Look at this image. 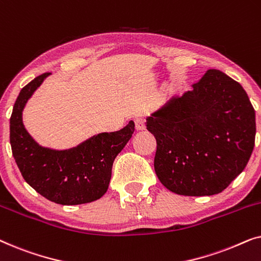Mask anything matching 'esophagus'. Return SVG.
<instances>
[{"mask_svg": "<svg viewBox=\"0 0 261 261\" xmlns=\"http://www.w3.org/2000/svg\"><path fill=\"white\" fill-rule=\"evenodd\" d=\"M134 122H135V129L138 132L146 129V123L144 119H141V117H137V119L134 120Z\"/></svg>", "mask_w": 261, "mask_h": 261, "instance_id": "1", "label": "esophagus"}]
</instances>
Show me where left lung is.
<instances>
[{"label":"left lung","instance_id":"8db88e82","mask_svg":"<svg viewBox=\"0 0 261 261\" xmlns=\"http://www.w3.org/2000/svg\"><path fill=\"white\" fill-rule=\"evenodd\" d=\"M192 90L170 97L146 119L156 140L154 170L183 196L222 192L247 165L254 147L255 112L238 82L209 70Z\"/></svg>","mask_w":261,"mask_h":261}]
</instances>
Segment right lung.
I'll list each match as a JSON object with an SVG mask.
<instances>
[{"label":"right lung","instance_id":"right-lung-1","mask_svg":"<svg viewBox=\"0 0 261 261\" xmlns=\"http://www.w3.org/2000/svg\"><path fill=\"white\" fill-rule=\"evenodd\" d=\"M51 73L21 89L10 116V146L23 179L48 201L63 205L94 202L108 190L113 163L134 133L133 121L122 129L99 133L71 148L38 144L24 128L22 113L35 90Z\"/></svg>","mask_w":261,"mask_h":261}]
</instances>
